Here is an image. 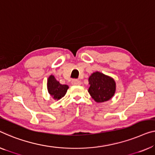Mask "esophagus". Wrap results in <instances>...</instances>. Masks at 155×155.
Returning <instances> with one entry per match:
<instances>
[{
	"instance_id": "1",
	"label": "esophagus",
	"mask_w": 155,
	"mask_h": 155,
	"mask_svg": "<svg viewBox=\"0 0 155 155\" xmlns=\"http://www.w3.org/2000/svg\"><path fill=\"white\" fill-rule=\"evenodd\" d=\"M71 84L73 85H79L81 84V82L77 79H73L71 81Z\"/></svg>"
}]
</instances>
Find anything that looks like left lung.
<instances>
[{"mask_svg": "<svg viewBox=\"0 0 155 155\" xmlns=\"http://www.w3.org/2000/svg\"><path fill=\"white\" fill-rule=\"evenodd\" d=\"M88 92L97 103L110 100L116 91V83L114 78L100 71L92 73L88 78Z\"/></svg>", "mask_w": 155, "mask_h": 155, "instance_id": "obj_1", "label": "left lung"}]
</instances>
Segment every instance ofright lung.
Returning a JSON list of instances; mask_svg holds the SVG:
<instances>
[{
    "instance_id": "1",
    "label": "right lung",
    "mask_w": 155,
    "mask_h": 155,
    "mask_svg": "<svg viewBox=\"0 0 155 155\" xmlns=\"http://www.w3.org/2000/svg\"><path fill=\"white\" fill-rule=\"evenodd\" d=\"M69 86L63 85L55 79L54 75H50L47 79V90L50 96L55 100H59L65 95Z\"/></svg>"
}]
</instances>
